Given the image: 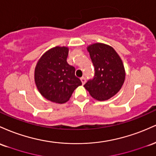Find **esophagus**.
<instances>
[{
    "instance_id": "obj_1",
    "label": "esophagus",
    "mask_w": 156,
    "mask_h": 156,
    "mask_svg": "<svg viewBox=\"0 0 156 156\" xmlns=\"http://www.w3.org/2000/svg\"><path fill=\"white\" fill-rule=\"evenodd\" d=\"M80 80H81L82 83H83V85L85 83V82H86V78H85V76H83V77H81V79H80Z\"/></svg>"
}]
</instances>
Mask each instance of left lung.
<instances>
[{
	"instance_id": "left-lung-1",
	"label": "left lung",
	"mask_w": 156,
	"mask_h": 156,
	"mask_svg": "<svg viewBox=\"0 0 156 156\" xmlns=\"http://www.w3.org/2000/svg\"><path fill=\"white\" fill-rule=\"evenodd\" d=\"M87 51L94 68V75L84 87L94 99L107 100L119 91L125 82L122 61L112 47L103 43L89 45Z\"/></svg>"
}]
</instances>
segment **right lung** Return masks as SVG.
<instances>
[{"mask_svg":"<svg viewBox=\"0 0 156 156\" xmlns=\"http://www.w3.org/2000/svg\"><path fill=\"white\" fill-rule=\"evenodd\" d=\"M68 55V48L55 47L42 56L35 68L34 80L38 90L53 102H66L82 85L75 76V68L67 62Z\"/></svg>","mask_w":156,"mask_h":156,"instance_id":"add662e5","label":"right lung"}]
</instances>
